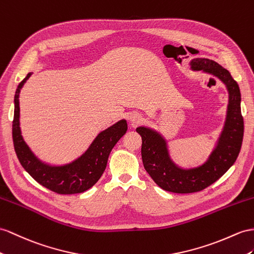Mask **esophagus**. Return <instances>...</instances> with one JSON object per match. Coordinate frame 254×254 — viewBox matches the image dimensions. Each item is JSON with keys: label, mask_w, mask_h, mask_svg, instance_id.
Listing matches in <instances>:
<instances>
[{"label": "esophagus", "mask_w": 254, "mask_h": 254, "mask_svg": "<svg viewBox=\"0 0 254 254\" xmlns=\"http://www.w3.org/2000/svg\"><path fill=\"white\" fill-rule=\"evenodd\" d=\"M128 119L132 122V125H137V123L141 121V117L138 114H131L128 117Z\"/></svg>", "instance_id": "1"}]
</instances>
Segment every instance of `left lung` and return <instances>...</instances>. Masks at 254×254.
<instances>
[{
    "label": "left lung",
    "mask_w": 254,
    "mask_h": 254,
    "mask_svg": "<svg viewBox=\"0 0 254 254\" xmlns=\"http://www.w3.org/2000/svg\"><path fill=\"white\" fill-rule=\"evenodd\" d=\"M190 65L193 70H203L218 77L229 91L225 125L208 160L198 167L180 168L172 161L163 136L149 127L136 128L142 139L141 158L145 170L160 188L173 193L198 192L216 183L235 163L244 137L242 96L230 71L209 59H193Z\"/></svg>",
    "instance_id": "8db88e82"
}]
</instances>
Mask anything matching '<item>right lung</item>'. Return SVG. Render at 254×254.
<instances>
[{
    "label": "right lung",
    "instance_id": "obj_1",
    "mask_svg": "<svg viewBox=\"0 0 254 254\" xmlns=\"http://www.w3.org/2000/svg\"><path fill=\"white\" fill-rule=\"evenodd\" d=\"M32 73L19 83L15 94V112L12 120V140L15 151L22 167L38 184L58 194L81 193L93 187L105 171L109 153L118 140L126 134L127 125L120 120L96 136L88 150L71 163L51 166L43 163L31 151L21 135L19 93Z\"/></svg>",
    "mask_w": 254,
    "mask_h": 254
}]
</instances>
